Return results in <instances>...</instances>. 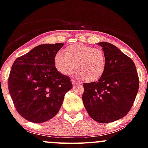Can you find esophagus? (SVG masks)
I'll return each instance as SVG.
<instances>
[{"mask_svg": "<svg viewBox=\"0 0 148 148\" xmlns=\"http://www.w3.org/2000/svg\"><path fill=\"white\" fill-rule=\"evenodd\" d=\"M71 82H72V84L73 85H75V84H79L77 81H75V80H74V79L71 80Z\"/></svg>", "mask_w": 148, "mask_h": 148, "instance_id": "34e87169", "label": "esophagus"}]
</instances>
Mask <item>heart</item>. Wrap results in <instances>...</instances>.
<instances>
[{
    "mask_svg": "<svg viewBox=\"0 0 148 148\" xmlns=\"http://www.w3.org/2000/svg\"><path fill=\"white\" fill-rule=\"evenodd\" d=\"M54 64L64 75L72 73L76 66L77 77L91 82L102 77L107 67V58L102 49L77 43L66 48L64 52H58Z\"/></svg>",
    "mask_w": 148,
    "mask_h": 148,
    "instance_id": "1",
    "label": "heart"
}]
</instances>
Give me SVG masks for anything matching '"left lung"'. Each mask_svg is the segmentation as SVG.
<instances>
[{
  "label": "left lung",
  "instance_id": "1",
  "mask_svg": "<svg viewBox=\"0 0 148 148\" xmlns=\"http://www.w3.org/2000/svg\"><path fill=\"white\" fill-rule=\"evenodd\" d=\"M98 45L107 58V67L97 82L84 83L82 100L89 115L99 123H109L125 117L132 108L139 89L133 61L113 44Z\"/></svg>",
  "mask_w": 148,
  "mask_h": 148
}]
</instances>
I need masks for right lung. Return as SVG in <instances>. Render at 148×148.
Returning a JSON list of instances; mask_svg holds the SVG:
<instances>
[{
	"mask_svg": "<svg viewBox=\"0 0 148 148\" xmlns=\"http://www.w3.org/2000/svg\"><path fill=\"white\" fill-rule=\"evenodd\" d=\"M64 44H41L13 62L8 89L21 116L34 123L53 118L72 88L69 77L57 71L54 58Z\"/></svg>",
	"mask_w": 148,
	"mask_h": 148,
	"instance_id": "add662e5",
	"label": "right lung"
}]
</instances>
